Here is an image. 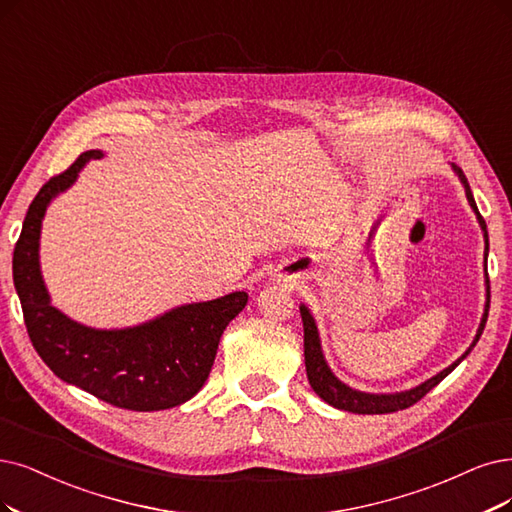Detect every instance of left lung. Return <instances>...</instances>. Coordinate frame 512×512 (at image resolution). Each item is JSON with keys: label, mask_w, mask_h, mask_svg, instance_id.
<instances>
[{"label": "left lung", "mask_w": 512, "mask_h": 512, "mask_svg": "<svg viewBox=\"0 0 512 512\" xmlns=\"http://www.w3.org/2000/svg\"><path fill=\"white\" fill-rule=\"evenodd\" d=\"M456 168V173L460 177V181L464 183V192H466V198L470 202V206L475 208L477 213V219L483 227L485 232V259H487V251H489V238H487V225H485V219L481 217L479 208L475 204V198H472V192L468 187V181L462 173V168L453 166ZM301 320H304V356H306V371H308V380H310V386L314 388V392L323 399L325 403L337 407V409H344V411H350V413H394V411H401V409H407L411 405H415L418 401H422L424 396L437 386L441 384L445 377L456 369L464 358L470 354V350L477 346L479 337L485 329V323H487V314H489V276H487V304H485V314H483V320L479 325V331H477V337L475 342H472V346L458 358L456 363L449 365L447 369H443L441 373H437L434 377H430L428 382L420 384L418 388L413 390H407V392H399V394H367V392H358V390H352L350 386L342 384L337 380V377L331 373V369L327 367L325 363V356H323V350H320V339H318V331H316V325H314V318L312 314L308 312L306 306H301Z\"/></svg>", "instance_id": "8db88e82"}]
</instances>
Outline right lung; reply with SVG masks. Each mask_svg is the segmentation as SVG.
<instances>
[{"mask_svg":"<svg viewBox=\"0 0 512 512\" xmlns=\"http://www.w3.org/2000/svg\"><path fill=\"white\" fill-rule=\"evenodd\" d=\"M103 154L84 151L63 173L42 185L16 240L12 276L21 297L25 327L35 352L63 382L130 411L177 407L204 386L215 363L219 339L249 301L244 291L170 310L151 323L97 331L73 323L50 306L40 274V227L48 202L67 189L78 170Z\"/></svg>","mask_w":512,"mask_h":512,"instance_id":"obj_1","label":"right lung"}]
</instances>
